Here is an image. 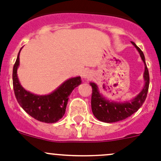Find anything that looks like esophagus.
I'll return each instance as SVG.
<instances>
[{"label":"esophagus","mask_w":161,"mask_h":161,"mask_svg":"<svg viewBox=\"0 0 161 161\" xmlns=\"http://www.w3.org/2000/svg\"><path fill=\"white\" fill-rule=\"evenodd\" d=\"M82 77L83 78V79H90V78L92 76V75H91V72L90 71V70H83V71L82 72Z\"/></svg>","instance_id":"obj_1"}]
</instances>
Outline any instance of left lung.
Instances as JSON below:
<instances>
[{
    "label": "left lung",
    "instance_id": "8db88e82",
    "mask_svg": "<svg viewBox=\"0 0 161 161\" xmlns=\"http://www.w3.org/2000/svg\"><path fill=\"white\" fill-rule=\"evenodd\" d=\"M133 46L139 52L145 64V86L142 91L130 102L125 103H115L106 100L98 91V87L94 82H91L90 85L92 86V96H91V109L94 117L99 121L106 123L116 122L122 121L131 116L133 114L138 110L141 106L145 103L149 86V74L145 64V58L142 51L135 44L134 42H132Z\"/></svg>",
    "mask_w": 161,
    "mask_h": 161
}]
</instances>
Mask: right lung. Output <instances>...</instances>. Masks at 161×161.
Instances as JSON below:
<instances>
[{
    "mask_svg": "<svg viewBox=\"0 0 161 161\" xmlns=\"http://www.w3.org/2000/svg\"><path fill=\"white\" fill-rule=\"evenodd\" d=\"M20 50L13 70V90L16 100L24 110L33 118L45 123L56 122L65 114L69 96L72 91L81 84V78L79 76L67 79L55 91L47 95L32 94L24 89L17 77Z\"/></svg>",
    "mask_w": 161,
    "mask_h": 161,
    "instance_id": "right-lung-1",
    "label": "right lung"
}]
</instances>
